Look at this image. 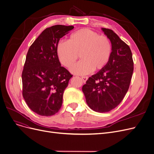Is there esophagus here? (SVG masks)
<instances>
[{"label":"esophagus","mask_w":154,"mask_h":154,"mask_svg":"<svg viewBox=\"0 0 154 154\" xmlns=\"http://www.w3.org/2000/svg\"><path fill=\"white\" fill-rule=\"evenodd\" d=\"M81 79H82V80H83V83H86V81L88 80V76H83V77H81Z\"/></svg>","instance_id":"34e87169"}]
</instances>
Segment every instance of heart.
<instances>
[{
    "mask_svg": "<svg viewBox=\"0 0 154 154\" xmlns=\"http://www.w3.org/2000/svg\"><path fill=\"white\" fill-rule=\"evenodd\" d=\"M111 51L109 38L88 29L72 33L67 42H60L57 48L60 62L68 68L75 64L80 55L82 60L71 69L73 74L79 75L88 74L94 69L104 68L109 61Z\"/></svg>",
    "mask_w": 154,
    "mask_h": 154,
    "instance_id": "1",
    "label": "heart"
}]
</instances>
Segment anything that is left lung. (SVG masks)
Returning a JSON list of instances; mask_svg holds the SVG:
<instances>
[{
	"instance_id": "obj_1",
	"label": "left lung",
	"mask_w": 154,
	"mask_h": 154,
	"mask_svg": "<svg viewBox=\"0 0 154 154\" xmlns=\"http://www.w3.org/2000/svg\"><path fill=\"white\" fill-rule=\"evenodd\" d=\"M101 30L111 43V55L106 66L89 77L82 91L91 109L106 112L114 109L127 93L131 81L134 62L131 50L112 30Z\"/></svg>"
}]
</instances>
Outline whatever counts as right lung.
<instances>
[{"instance_id": "right-lung-1", "label": "right lung", "mask_w": 154, "mask_h": 154, "mask_svg": "<svg viewBox=\"0 0 154 154\" xmlns=\"http://www.w3.org/2000/svg\"><path fill=\"white\" fill-rule=\"evenodd\" d=\"M73 26L54 25L43 30L30 46L22 71L23 97L30 109L43 116L55 114L72 77L61 66L57 48L61 38Z\"/></svg>"}]
</instances>
